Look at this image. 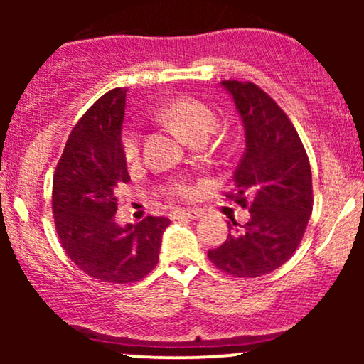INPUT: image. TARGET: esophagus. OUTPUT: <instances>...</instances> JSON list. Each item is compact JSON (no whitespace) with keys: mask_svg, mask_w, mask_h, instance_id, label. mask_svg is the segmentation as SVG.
<instances>
[{"mask_svg":"<svg viewBox=\"0 0 364 364\" xmlns=\"http://www.w3.org/2000/svg\"><path fill=\"white\" fill-rule=\"evenodd\" d=\"M176 215L186 217V219H191V220H196V219H200V217L203 215V210H200V208H185V210H176Z\"/></svg>","mask_w":364,"mask_h":364,"instance_id":"obj_1","label":"esophagus"}]
</instances>
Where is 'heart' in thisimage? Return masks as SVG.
<instances>
[{
	"mask_svg": "<svg viewBox=\"0 0 364 364\" xmlns=\"http://www.w3.org/2000/svg\"><path fill=\"white\" fill-rule=\"evenodd\" d=\"M164 118L181 129L190 140L198 139V136H208L215 127V116L205 104L196 99L181 97L176 101L169 102L162 111ZM121 149H123L124 161L128 164H135L141 154V133L136 127H128L121 136ZM169 195L178 196V198H188L193 190L186 183L176 181L168 188Z\"/></svg>",
	"mask_w": 364,
	"mask_h": 364,
	"instance_id": "1",
	"label": "heart"
}]
</instances>
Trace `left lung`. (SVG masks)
<instances>
[{"label": "left lung", "instance_id": "obj_1", "mask_svg": "<svg viewBox=\"0 0 364 364\" xmlns=\"http://www.w3.org/2000/svg\"><path fill=\"white\" fill-rule=\"evenodd\" d=\"M245 129V154L225 196L246 207L245 225L231 219L228 240L208 252L217 269L260 277L286 263L301 243L313 210L311 169L301 139L269 94L252 82L224 80Z\"/></svg>", "mask_w": 364, "mask_h": 364}]
</instances>
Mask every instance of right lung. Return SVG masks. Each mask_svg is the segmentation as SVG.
<instances>
[{"instance_id":"add662e5","label":"right lung","mask_w":364,"mask_h":364,"mask_svg":"<svg viewBox=\"0 0 364 364\" xmlns=\"http://www.w3.org/2000/svg\"><path fill=\"white\" fill-rule=\"evenodd\" d=\"M127 90L104 94L70 133L53 179L58 236L78 269L102 282L144 279L159 262L166 217L119 225L116 188L129 181L121 149Z\"/></svg>"}]
</instances>
